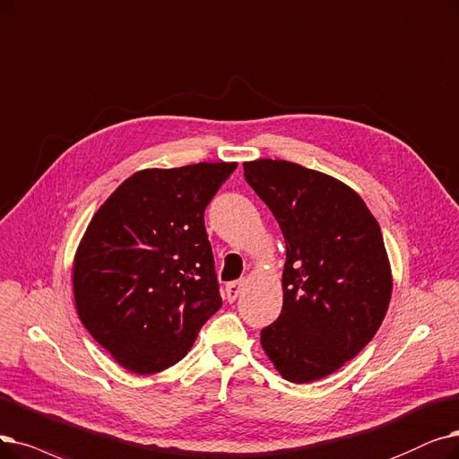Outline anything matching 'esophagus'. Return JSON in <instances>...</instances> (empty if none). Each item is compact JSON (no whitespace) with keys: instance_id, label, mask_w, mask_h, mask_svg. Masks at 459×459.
Here are the masks:
<instances>
[{"instance_id":"34e87169","label":"esophagus","mask_w":459,"mask_h":459,"mask_svg":"<svg viewBox=\"0 0 459 459\" xmlns=\"http://www.w3.org/2000/svg\"><path fill=\"white\" fill-rule=\"evenodd\" d=\"M244 281H232V283H229L227 285V289H225V292H227V300L229 302H234L238 296L242 294V290H244Z\"/></svg>"}]
</instances>
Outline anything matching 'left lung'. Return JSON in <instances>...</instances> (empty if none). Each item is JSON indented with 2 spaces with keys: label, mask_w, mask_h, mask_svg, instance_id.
Wrapping results in <instances>:
<instances>
[{
  "label": "left lung",
  "mask_w": 459,
  "mask_h": 459,
  "mask_svg": "<svg viewBox=\"0 0 459 459\" xmlns=\"http://www.w3.org/2000/svg\"><path fill=\"white\" fill-rule=\"evenodd\" d=\"M244 176L287 244L283 309L261 332L263 351L287 381H318L360 352L388 311L394 279L381 227L360 195L325 172L256 159Z\"/></svg>",
  "instance_id": "8db88e82"
}]
</instances>
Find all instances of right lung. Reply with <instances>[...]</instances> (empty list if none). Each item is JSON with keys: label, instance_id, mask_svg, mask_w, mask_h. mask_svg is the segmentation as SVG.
Returning a JSON list of instances; mask_svg holds the SVG:
<instances>
[{"label": "right lung", "instance_id": "add662e5", "mask_svg": "<svg viewBox=\"0 0 459 459\" xmlns=\"http://www.w3.org/2000/svg\"><path fill=\"white\" fill-rule=\"evenodd\" d=\"M234 169L138 170L91 217L73 258L74 306L127 371L153 375L180 362L221 307L204 210Z\"/></svg>", "mask_w": 459, "mask_h": 459}]
</instances>
